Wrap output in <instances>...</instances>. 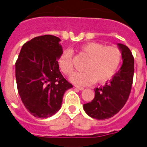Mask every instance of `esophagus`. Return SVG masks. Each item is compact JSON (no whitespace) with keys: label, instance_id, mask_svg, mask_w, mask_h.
I'll return each instance as SVG.
<instances>
[{"label":"esophagus","instance_id":"esophagus-1","mask_svg":"<svg viewBox=\"0 0 147 147\" xmlns=\"http://www.w3.org/2000/svg\"><path fill=\"white\" fill-rule=\"evenodd\" d=\"M75 87H76V88H78V90H80V91H82V90H84V87H82V86H78V85H76Z\"/></svg>","mask_w":147,"mask_h":147}]
</instances>
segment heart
<instances>
[{"mask_svg": "<svg viewBox=\"0 0 147 147\" xmlns=\"http://www.w3.org/2000/svg\"><path fill=\"white\" fill-rule=\"evenodd\" d=\"M81 53L87 58L84 71L75 72L70 77L71 82L79 85H89L95 81L103 82L116 73L121 62V53L117 47H105L99 42H90L82 45ZM60 70L65 75L73 71L72 52L65 49L58 59Z\"/></svg>", "mask_w": 147, "mask_h": 147, "instance_id": "obj_1", "label": "heart"}]
</instances>
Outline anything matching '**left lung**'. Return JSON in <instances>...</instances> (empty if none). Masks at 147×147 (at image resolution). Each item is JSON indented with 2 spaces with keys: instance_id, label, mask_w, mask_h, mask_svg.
<instances>
[{
  "instance_id": "obj_1",
  "label": "left lung",
  "mask_w": 147,
  "mask_h": 147,
  "mask_svg": "<svg viewBox=\"0 0 147 147\" xmlns=\"http://www.w3.org/2000/svg\"><path fill=\"white\" fill-rule=\"evenodd\" d=\"M123 63L121 69L104 87L95 88L92 102L85 104V113L92 118L105 120L118 113L130 95L134 72V59L127 46L117 43Z\"/></svg>"
}]
</instances>
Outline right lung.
<instances>
[{
    "label": "right lung",
    "mask_w": 147,
    "mask_h": 147,
    "mask_svg": "<svg viewBox=\"0 0 147 147\" xmlns=\"http://www.w3.org/2000/svg\"><path fill=\"white\" fill-rule=\"evenodd\" d=\"M60 41L53 35L33 38L22 47L15 64L20 97L36 117L47 118L59 111L65 92L72 88L58 65L63 52Z\"/></svg>",
    "instance_id": "1"
}]
</instances>
